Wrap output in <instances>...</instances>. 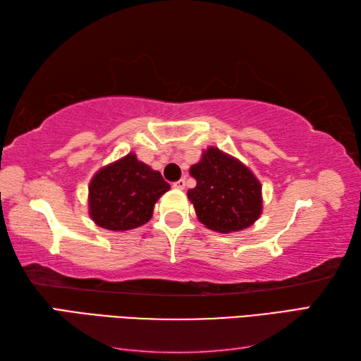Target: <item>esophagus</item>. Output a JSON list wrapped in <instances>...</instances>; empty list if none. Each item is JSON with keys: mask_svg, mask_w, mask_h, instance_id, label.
Instances as JSON below:
<instances>
[{"mask_svg": "<svg viewBox=\"0 0 361 361\" xmlns=\"http://www.w3.org/2000/svg\"><path fill=\"white\" fill-rule=\"evenodd\" d=\"M173 188H175V189H185V188H186V180L181 178V180H178V181H175V183H173Z\"/></svg>", "mask_w": 361, "mask_h": 361, "instance_id": "1", "label": "esophagus"}]
</instances>
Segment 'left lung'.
<instances>
[{
	"instance_id": "8db88e82",
	"label": "left lung",
	"mask_w": 361,
	"mask_h": 361,
	"mask_svg": "<svg viewBox=\"0 0 361 361\" xmlns=\"http://www.w3.org/2000/svg\"><path fill=\"white\" fill-rule=\"evenodd\" d=\"M197 186L188 190L198 220L217 233L240 231L251 226L262 211V186L240 161L216 147L203 153L190 167Z\"/></svg>"
}]
</instances>
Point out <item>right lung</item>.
Masks as SVG:
<instances>
[{
  "instance_id": "right-lung-1",
  "label": "right lung",
  "mask_w": 361,
  "mask_h": 361,
  "mask_svg": "<svg viewBox=\"0 0 361 361\" xmlns=\"http://www.w3.org/2000/svg\"><path fill=\"white\" fill-rule=\"evenodd\" d=\"M171 189L159 172L130 153L101 169L90 183V216L111 231H127L152 219L158 198Z\"/></svg>"
}]
</instances>
